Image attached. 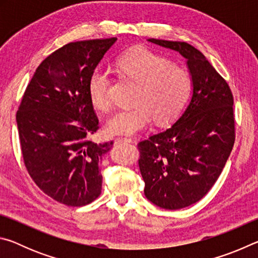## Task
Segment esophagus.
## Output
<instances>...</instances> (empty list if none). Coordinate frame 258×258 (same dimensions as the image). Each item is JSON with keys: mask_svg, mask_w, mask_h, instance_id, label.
Wrapping results in <instances>:
<instances>
[{"mask_svg": "<svg viewBox=\"0 0 258 258\" xmlns=\"http://www.w3.org/2000/svg\"><path fill=\"white\" fill-rule=\"evenodd\" d=\"M133 140L128 138H116L115 143L116 145H120V143H132Z\"/></svg>", "mask_w": 258, "mask_h": 258, "instance_id": "esophagus-1", "label": "esophagus"}]
</instances>
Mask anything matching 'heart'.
<instances>
[{
	"instance_id": "obj_1",
	"label": "heart",
	"mask_w": 258,
	"mask_h": 258,
	"mask_svg": "<svg viewBox=\"0 0 258 258\" xmlns=\"http://www.w3.org/2000/svg\"><path fill=\"white\" fill-rule=\"evenodd\" d=\"M121 75L137 83L133 103L108 119L107 131L112 135H132L147 127L154 118L157 124H168L180 115L192 91V78L183 67L143 47L130 50L115 61ZM110 77L97 68L89 81V95L99 110L110 107Z\"/></svg>"
}]
</instances>
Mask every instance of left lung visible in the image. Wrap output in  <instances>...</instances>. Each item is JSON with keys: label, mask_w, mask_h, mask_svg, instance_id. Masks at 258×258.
I'll return each instance as SVG.
<instances>
[{"label": "left lung", "mask_w": 258, "mask_h": 258, "mask_svg": "<svg viewBox=\"0 0 258 258\" xmlns=\"http://www.w3.org/2000/svg\"><path fill=\"white\" fill-rule=\"evenodd\" d=\"M180 52L192 77V98L171 127L138 143L146 197L165 209L199 202L215 184L235 140L233 95L205 55L185 42L148 40Z\"/></svg>", "instance_id": "1"}]
</instances>
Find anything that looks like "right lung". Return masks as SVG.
<instances>
[{
	"label": "right lung",
	"mask_w": 258,
	"mask_h": 258,
	"mask_svg": "<svg viewBox=\"0 0 258 258\" xmlns=\"http://www.w3.org/2000/svg\"><path fill=\"white\" fill-rule=\"evenodd\" d=\"M116 37L72 42L42 61L17 111L25 167L55 202L81 207L94 202L102 186L99 164L112 141L94 143L99 119L89 81Z\"/></svg>",
	"instance_id": "add662e5"
}]
</instances>
